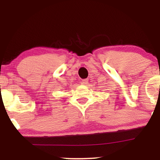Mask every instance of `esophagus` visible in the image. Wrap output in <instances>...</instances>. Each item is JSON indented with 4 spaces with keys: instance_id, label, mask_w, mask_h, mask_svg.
<instances>
[{
    "instance_id": "34e87169",
    "label": "esophagus",
    "mask_w": 160,
    "mask_h": 160,
    "mask_svg": "<svg viewBox=\"0 0 160 160\" xmlns=\"http://www.w3.org/2000/svg\"><path fill=\"white\" fill-rule=\"evenodd\" d=\"M81 84L83 85H87L88 84V79H83L82 82H81Z\"/></svg>"
}]
</instances>
